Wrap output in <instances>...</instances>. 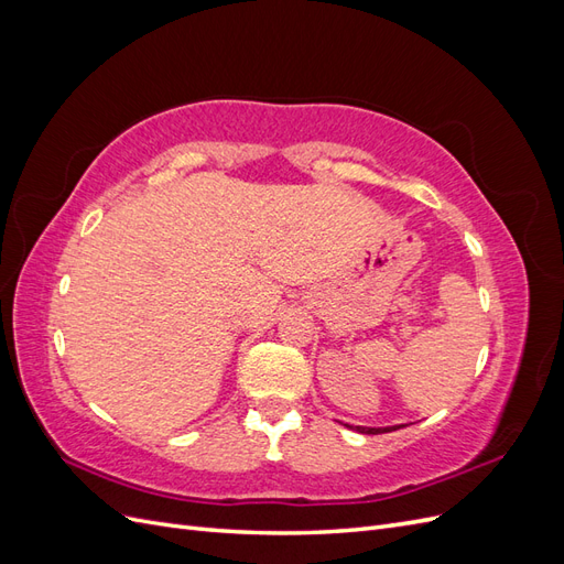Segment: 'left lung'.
Wrapping results in <instances>:
<instances>
[{"mask_svg":"<svg viewBox=\"0 0 564 564\" xmlns=\"http://www.w3.org/2000/svg\"><path fill=\"white\" fill-rule=\"evenodd\" d=\"M346 425H348V423H346ZM348 429L367 433V435H379V433H388V431H398L400 425H386V429H365V425H348Z\"/></svg>","mask_w":564,"mask_h":564,"instance_id":"1","label":"left lung"}]
</instances>
